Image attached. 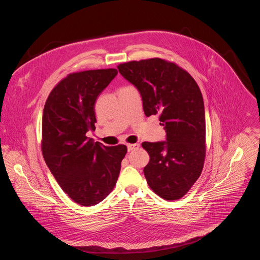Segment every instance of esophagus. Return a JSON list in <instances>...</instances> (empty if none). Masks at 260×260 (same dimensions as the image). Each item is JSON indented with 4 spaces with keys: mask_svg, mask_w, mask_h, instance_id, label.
<instances>
[{
    "mask_svg": "<svg viewBox=\"0 0 260 260\" xmlns=\"http://www.w3.org/2000/svg\"><path fill=\"white\" fill-rule=\"evenodd\" d=\"M140 147V144H127V149L128 151H132V150H135V149H138Z\"/></svg>",
    "mask_w": 260,
    "mask_h": 260,
    "instance_id": "34e87169",
    "label": "esophagus"
}]
</instances>
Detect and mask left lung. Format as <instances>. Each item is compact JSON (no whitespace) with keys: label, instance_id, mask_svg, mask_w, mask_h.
I'll use <instances>...</instances> for the list:
<instances>
[{"label":"left lung","instance_id":"left-lung-1","mask_svg":"<svg viewBox=\"0 0 260 260\" xmlns=\"http://www.w3.org/2000/svg\"><path fill=\"white\" fill-rule=\"evenodd\" d=\"M117 69L141 92L145 116L158 114L167 132V142L142 144L149 155L147 184L166 201L179 200L200 177L205 159L201 88L185 70L164 58L131 60Z\"/></svg>","mask_w":260,"mask_h":260}]
</instances>
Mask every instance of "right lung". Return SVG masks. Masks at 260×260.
<instances>
[{
    "instance_id": "1",
    "label": "right lung",
    "mask_w": 260,
    "mask_h": 260,
    "mask_svg": "<svg viewBox=\"0 0 260 260\" xmlns=\"http://www.w3.org/2000/svg\"><path fill=\"white\" fill-rule=\"evenodd\" d=\"M116 69L69 74L50 92L42 121V152L61 189L83 206L95 205L114 189L127 147L106 146L87 137L96 122L94 103Z\"/></svg>"
}]
</instances>
